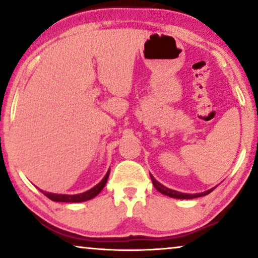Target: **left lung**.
I'll list each match as a JSON object with an SVG mask.
<instances>
[{
  "label": "left lung",
  "instance_id": "1",
  "mask_svg": "<svg viewBox=\"0 0 258 258\" xmlns=\"http://www.w3.org/2000/svg\"><path fill=\"white\" fill-rule=\"evenodd\" d=\"M151 177V181H153V184L155 188L157 189V191H160L161 194H163V195H167L169 197H172V199H181V200H190V199H196V197H202V196H206L208 194H210L213 190L216 188H211L209 190H207V191H203V192H199V194H184V192H179V191H176V190H171L167 188V186L162 185L160 182H157L156 179H155L153 176L150 175Z\"/></svg>",
  "mask_w": 258,
  "mask_h": 258
}]
</instances>
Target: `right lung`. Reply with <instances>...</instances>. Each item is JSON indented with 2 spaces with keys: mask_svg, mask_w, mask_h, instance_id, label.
Returning <instances> with one entry per match:
<instances>
[{
  "mask_svg": "<svg viewBox=\"0 0 258 258\" xmlns=\"http://www.w3.org/2000/svg\"><path fill=\"white\" fill-rule=\"evenodd\" d=\"M109 172H110V170L107 172V175L104 176V178L102 179V181L98 183L97 185H95L94 188H91L90 190H88V191H86V192L79 194V195H62V194H51V192L43 191V190H41V189L40 190L43 192V195L47 196L48 199H50L51 201H54V202H67V203L84 202V201L94 199L95 196H97L98 194L101 192V190L104 188L105 183H107V181H108Z\"/></svg>",
  "mask_w": 258,
  "mask_h": 258,
  "instance_id": "obj_1",
  "label": "right lung"
}]
</instances>
